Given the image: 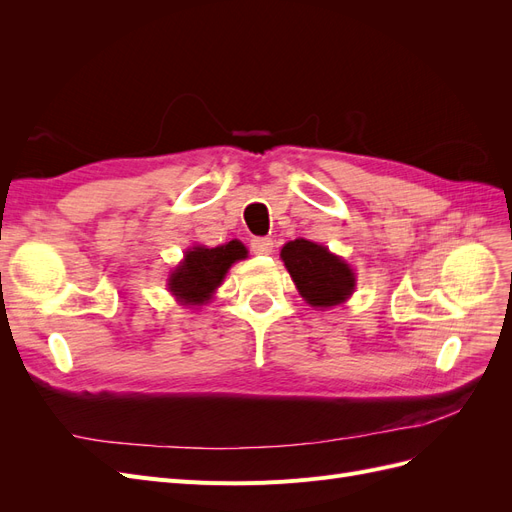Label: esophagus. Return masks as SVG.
Listing matches in <instances>:
<instances>
[{"mask_svg":"<svg viewBox=\"0 0 512 512\" xmlns=\"http://www.w3.org/2000/svg\"><path fill=\"white\" fill-rule=\"evenodd\" d=\"M252 252L260 254V256H267L273 252V239L271 237H254L252 239Z\"/></svg>","mask_w":512,"mask_h":512,"instance_id":"obj_1","label":"esophagus"}]
</instances>
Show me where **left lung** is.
<instances>
[{"label": "left lung", "instance_id": "obj_1", "mask_svg": "<svg viewBox=\"0 0 512 512\" xmlns=\"http://www.w3.org/2000/svg\"><path fill=\"white\" fill-rule=\"evenodd\" d=\"M280 256L299 294L312 307L339 305L354 292V271L346 260L331 254L329 247L294 239L282 247Z\"/></svg>", "mask_w": 512, "mask_h": 512}]
</instances>
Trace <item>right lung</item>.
<instances>
[{
	"label": "right lung",
	"mask_w": 512,
	"mask_h": 512,
	"mask_svg": "<svg viewBox=\"0 0 512 512\" xmlns=\"http://www.w3.org/2000/svg\"><path fill=\"white\" fill-rule=\"evenodd\" d=\"M245 256L247 250L241 241H228L218 247L196 245L185 252L181 265L170 273L168 290L183 305H203L224 282L228 269Z\"/></svg>",
	"instance_id": "obj_1"
}]
</instances>
